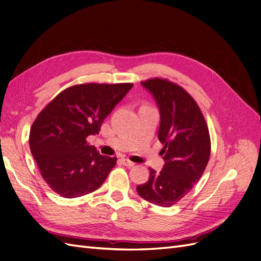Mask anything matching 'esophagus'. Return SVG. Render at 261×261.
<instances>
[{
	"mask_svg": "<svg viewBox=\"0 0 261 261\" xmlns=\"http://www.w3.org/2000/svg\"><path fill=\"white\" fill-rule=\"evenodd\" d=\"M121 163L123 164V165H125V167H134V165H135V163H134V162H132V161H129L128 159H124V158H123V159H121Z\"/></svg>",
	"mask_w": 261,
	"mask_h": 261,
	"instance_id": "esophagus-1",
	"label": "esophagus"
}]
</instances>
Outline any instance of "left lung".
Wrapping results in <instances>:
<instances>
[{"label": "left lung", "mask_w": 261, "mask_h": 261, "mask_svg": "<svg viewBox=\"0 0 261 261\" xmlns=\"http://www.w3.org/2000/svg\"><path fill=\"white\" fill-rule=\"evenodd\" d=\"M151 92L160 111L158 138L164 165L137 186L138 195L161 207H171L192 191L210 158V135L198 105L180 86L162 78L141 82Z\"/></svg>", "instance_id": "left-lung-1"}]
</instances>
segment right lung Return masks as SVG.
Instances as JSON below:
<instances>
[{"mask_svg": "<svg viewBox=\"0 0 261 261\" xmlns=\"http://www.w3.org/2000/svg\"><path fill=\"white\" fill-rule=\"evenodd\" d=\"M133 84H82L69 87L38 114L29 146L42 178L53 192L76 198L98 189L116 164L87 137L99 134L105 118Z\"/></svg>", "mask_w": 261, "mask_h": 261, "instance_id": "right-lung-1", "label": "right lung"}]
</instances>
